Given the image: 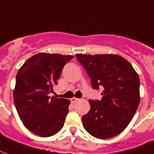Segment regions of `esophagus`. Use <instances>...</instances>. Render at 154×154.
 Wrapping results in <instances>:
<instances>
[{
    "label": "esophagus",
    "instance_id": "34e87169",
    "mask_svg": "<svg viewBox=\"0 0 154 154\" xmlns=\"http://www.w3.org/2000/svg\"><path fill=\"white\" fill-rule=\"evenodd\" d=\"M77 100H78V98H75V97H74V98H72L71 99H70V101H71V103H75V102H76V101H77Z\"/></svg>",
    "mask_w": 154,
    "mask_h": 154
}]
</instances>
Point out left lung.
Masks as SVG:
<instances>
[{
    "mask_svg": "<svg viewBox=\"0 0 154 154\" xmlns=\"http://www.w3.org/2000/svg\"><path fill=\"white\" fill-rule=\"evenodd\" d=\"M90 76L92 87L103 88V98L89 100L90 110L82 124L91 136L107 139L121 133L136 114L140 103V78L126 59L114 54H77Z\"/></svg>",
    "mask_w": 154,
    "mask_h": 154,
    "instance_id": "8db88e82",
    "label": "left lung"
}]
</instances>
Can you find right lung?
Masks as SVG:
<instances>
[{
    "mask_svg": "<svg viewBox=\"0 0 154 154\" xmlns=\"http://www.w3.org/2000/svg\"><path fill=\"white\" fill-rule=\"evenodd\" d=\"M73 56L38 53L22 64L16 76L14 101L24 126L42 137H51L63 128L70 101L51 98L62 69Z\"/></svg>",
    "mask_w": 154,
    "mask_h": 154,
    "instance_id": "obj_1",
    "label": "right lung"
}]
</instances>
